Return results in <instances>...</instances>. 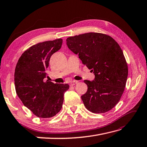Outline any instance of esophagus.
<instances>
[{"instance_id": "esophagus-1", "label": "esophagus", "mask_w": 147, "mask_h": 147, "mask_svg": "<svg viewBox=\"0 0 147 147\" xmlns=\"http://www.w3.org/2000/svg\"><path fill=\"white\" fill-rule=\"evenodd\" d=\"M77 83H78V81H77V80H73V81H71V82H70V85L71 86H74V85L77 84Z\"/></svg>"}]
</instances>
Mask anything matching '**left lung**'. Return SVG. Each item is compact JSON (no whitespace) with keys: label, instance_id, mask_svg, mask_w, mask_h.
<instances>
[{"label":"left lung","instance_id":"8db88e82","mask_svg":"<svg viewBox=\"0 0 147 147\" xmlns=\"http://www.w3.org/2000/svg\"><path fill=\"white\" fill-rule=\"evenodd\" d=\"M67 45L95 76L92 81H84L88 91L81 98L86 109L95 113L112 109L123 94L128 75L118 43L109 35L90 32L68 37Z\"/></svg>","mask_w":147,"mask_h":147}]
</instances>
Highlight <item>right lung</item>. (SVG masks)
<instances>
[{"label": "right lung", "instance_id": "add662e5", "mask_svg": "<svg viewBox=\"0 0 147 147\" xmlns=\"http://www.w3.org/2000/svg\"><path fill=\"white\" fill-rule=\"evenodd\" d=\"M61 38L40 42L29 47L18 61L14 72L17 95L24 105L40 118H50L60 111L67 84L44 82L51 56L60 49Z\"/></svg>", "mask_w": 147, "mask_h": 147}]
</instances>
